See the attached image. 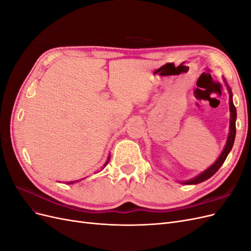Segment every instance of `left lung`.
Returning <instances> with one entry per match:
<instances>
[{
  "label": "left lung",
  "instance_id": "obj_1",
  "mask_svg": "<svg viewBox=\"0 0 251 251\" xmlns=\"http://www.w3.org/2000/svg\"><path fill=\"white\" fill-rule=\"evenodd\" d=\"M225 81V78H223ZM225 85L228 89V93H229V109H230V126H229V135H228V138H227L226 144L224 147V150L222 151L221 155L217 159V161L210 165L207 170H205L203 173H201L199 176L195 177L192 180H188L183 182V184H198L201 183V182L205 181L209 179L211 176H214V175L218 172V170L221 168L222 164L224 163L226 157L228 156L229 151L232 149L233 146V142H234V138H235V119H237V109H235L233 101H232V92L230 88L227 85V82L225 81Z\"/></svg>",
  "mask_w": 251,
  "mask_h": 251
}]
</instances>
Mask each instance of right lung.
<instances>
[{"label": "right lung", "instance_id": "add662e5", "mask_svg": "<svg viewBox=\"0 0 251 251\" xmlns=\"http://www.w3.org/2000/svg\"><path fill=\"white\" fill-rule=\"evenodd\" d=\"M109 160H110V157H109V158H108V160H107V162H105V164H104V166H105V165H107V164H108V163H109ZM74 182H75V181H73V182H68V184H70V183H71V184H72V183H74ZM76 182H78V180H77V181H76Z\"/></svg>", "mask_w": 251, "mask_h": 251}]
</instances>
